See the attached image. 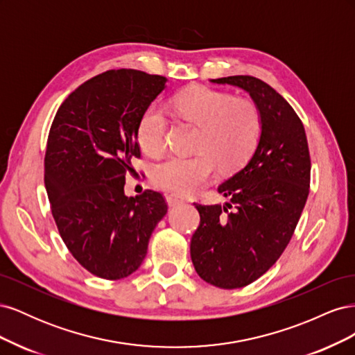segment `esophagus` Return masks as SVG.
Listing matches in <instances>:
<instances>
[{"label": "esophagus", "mask_w": 355, "mask_h": 355, "mask_svg": "<svg viewBox=\"0 0 355 355\" xmlns=\"http://www.w3.org/2000/svg\"><path fill=\"white\" fill-rule=\"evenodd\" d=\"M166 200H167V204H168L170 207L178 206V204H180V202H184V201H185V198L182 197V196H179V194H168V196L166 197Z\"/></svg>", "instance_id": "esophagus-1"}]
</instances>
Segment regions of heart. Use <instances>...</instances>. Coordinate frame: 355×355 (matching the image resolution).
Returning a JSON list of instances; mask_svg holds the SVG:
<instances>
[{
    "label": "heart",
    "instance_id": "1",
    "mask_svg": "<svg viewBox=\"0 0 355 355\" xmlns=\"http://www.w3.org/2000/svg\"><path fill=\"white\" fill-rule=\"evenodd\" d=\"M176 115L198 127L191 157H170L155 166L153 179L167 191L188 194L201 188L216 164L222 171L239 168L249 158L261 135V112L254 102L202 85L175 96ZM168 121L158 106H149L137 124L142 151L157 157L164 151Z\"/></svg>",
    "mask_w": 355,
    "mask_h": 355
}]
</instances>
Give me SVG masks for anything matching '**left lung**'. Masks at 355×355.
I'll return each instance as SVG.
<instances>
[{"instance_id": "1", "label": "left lung", "mask_w": 355, "mask_h": 355, "mask_svg": "<svg viewBox=\"0 0 355 355\" xmlns=\"http://www.w3.org/2000/svg\"><path fill=\"white\" fill-rule=\"evenodd\" d=\"M228 84L250 94L261 112V135L249 161L218 191L223 206H202L191 239V259L204 282L220 288L253 283L277 262L295 232L309 194L311 159L302 121L271 85L250 75Z\"/></svg>"}]
</instances>
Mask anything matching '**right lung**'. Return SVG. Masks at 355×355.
I'll list each match as a JSON object with an SVG mask.
<instances>
[{
    "instance_id": "1",
    "label": "right lung",
    "mask_w": 355,
    "mask_h": 355,
    "mask_svg": "<svg viewBox=\"0 0 355 355\" xmlns=\"http://www.w3.org/2000/svg\"><path fill=\"white\" fill-rule=\"evenodd\" d=\"M167 78L136 69L106 71L75 89L53 120L44 184L60 237L85 270L120 280L144 262L167 213L159 192L124 194L137 124Z\"/></svg>"
}]
</instances>
